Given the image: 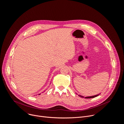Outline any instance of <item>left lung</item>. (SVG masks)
Returning <instances> with one entry per match:
<instances>
[{
	"label": "left lung",
	"instance_id": "1",
	"mask_svg": "<svg viewBox=\"0 0 124 124\" xmlns=\"http://www.w3.org/2000/svg\"><path fill=\"white\" fill-rule=\"evenodd\" d=\"M99 95V94H98V95H95V96H90V97H85V99H90V98H95V97H96L97 96H98ZM78 96L81 97V98H84V97L83 96H82L81 95H78Z\"/></svg>",
	"mask_w": 124,
	"mask_h": 124
}]
</instances>
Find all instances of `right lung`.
<instances>
[{
  "label": "right lung",
  "mask_w": 124,
  "mask_h": 124,
  "mask_svg": "<svg viewBox=\"0 0 124 124\" xmlns=\"http://www.w3.org/2000/svg\"><path fill=\"white\" fill-rule=\"evenodd\" d=\"M39 95H40V94H39Z\"/></svg>",
  "instance_id": "right-lung-1"
}]
</instances>
